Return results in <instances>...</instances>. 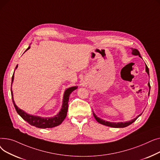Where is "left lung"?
I'll return each mask as SVG.
<instances>
[{"instance_id":"1","label":"left lung","mask_w":160,"mask_h":160,"mask_svg":"<svg viewBox=\"0 0 160 160\" xmlns=\"http://www.w3.org/2000/svg\"><path fill=\"white\" fill-rule=\"evenodd\" d=\"M132 54L133 55H134V56H139L140 58H141L139 52L138 51V50L137 49H136V48H132ZM145 71H146V72H147V74L149 75V70H148V67L147 66V65H146V66H145ZM148 87H149V89H150V83H148ZM149 94H150V90H149V92H148V95H149ZM93 116H94V117L95 118V119L97 120V121L98 122L100 123V124H104V125H105V126H107V127H113V128H124V127H128V126H129L130 124H132L134 121H135L138 118V117H139L142 113L140 114V115H139L138 116H137V117H136V118L133 119L132 120L129 121H127V122H113L106 121H104V120H103V119H102L99 118V117H97L93 112Z\"/></svg>"}]
</instances>
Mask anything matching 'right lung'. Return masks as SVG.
<instances>
[{"label":"right lung","instance_id":"right-lung-1","mask_svg":"<svg viewBox=\"0 0 160 160\" xmlns=\"http://www.w3.org/2000/svg\"><path fill=\"white\" fill-rule=\"evenodd\" d=\"M30 48V46H29L28 48L25 50V52H26L27 50H28ZM18 65L16 66L15 69L18 68ZM14 72H15V71H14ZM14 72L13 74L12 78V86L14 79ZM77 88H78L77 86H72V87L67 88L65 91L61 110L58 113L57 115L52 117H41L39 116L30 115L25 112L24 111H23L22 110H21V109H20L19 108H18V106H17V105L15 104L13 100V91L12 90V87H11L12 98V101L17 112H18V113L24 121L28 122L30 125L39 128H53V127H57L58 125H60L65 119V117L67 116V110H68V102L69 99V96L72 92L75 89H77Z\"/></svg>","mask_w":160,"mask_h":160}]
</instances>
